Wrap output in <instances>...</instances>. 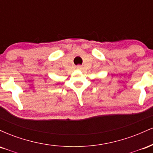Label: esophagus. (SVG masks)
<instances>
[{"instance_id": "1", "label": "esophagus", "mask_w": 153, "mask_h": 153, "mask_svg": "<svg viewBox=\"0 0 153 153\" xmlns=\"http://www.w3.org/2000/svg\"><path fill=\"white\" fill-rule=\"evenodd\" d=\"M77 68H78V69H81V66L78 65V66H77Z\"/></svg>"}]
</instances>
